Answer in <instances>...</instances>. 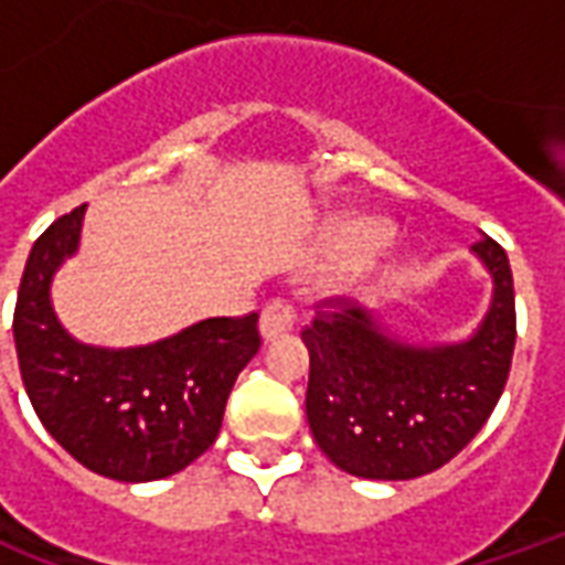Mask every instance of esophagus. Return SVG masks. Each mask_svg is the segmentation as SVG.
Listing matches in <instances>:
<instances>
[{
	"instance_id": "1",
	"label": "esophagus",
	"mask_w": 565,
	"mask_h": 565,
	"mask_svg": "<svg viewBox=\"0 0 565 565\" xmlns=\"http://www.w3.org/2000/svg\"><path fill=\"white\" fill-rule=\"evenodd\" d=\"M294 323L296 311L287 299H271L269 306L263 308V315H259V332H263V339H275V335L290 332Z\"/></svg>"
}]
</instances>
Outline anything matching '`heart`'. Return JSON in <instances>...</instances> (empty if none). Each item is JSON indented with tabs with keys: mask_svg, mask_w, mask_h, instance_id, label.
<instances>
[{
	"mask_svg": "<svg viewBox=\"0 0 565 565\" xmlns=\"http://www.w3.org/2000/svg\"><path fill=\"white\" fill-rule=\"evenodd\" d=\"M391 238V226L381 221H354L344 223L342 233L335 238V250H342L344 257H356L384 245Z\"/></svg>",
	"mask_w": 565,
	"mask_h": 565,
	"instance_id": "obj_1",
	"label": "heart"
}]
</instances>
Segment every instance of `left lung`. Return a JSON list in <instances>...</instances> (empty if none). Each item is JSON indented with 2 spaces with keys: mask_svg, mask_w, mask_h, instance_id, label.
Listing matches in <instances>:
<instances>
[{
  "mask_svg": "<svg viewBox=\"0 0 565 565\" xmlns=\"http://www.w3.org/2000/svg\"><path fill=\"white\" fill-rule=\"evenodd\" d=\"M472 254L493 278V299L466 342H405L379 315L344 299L320 308L302 330L311 356L308 426L342 472L372 481L436 472L497 408L518 335L514 281L490 235L475 242Z\"/></svg>",
  "mask_w": 565,
  "mask_h": 565,
  "instance_id": "obj_1",
  "label": "left lung"
}]
</instances>
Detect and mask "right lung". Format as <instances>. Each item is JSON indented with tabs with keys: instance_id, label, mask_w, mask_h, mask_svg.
I'll use <instances>...</instances> for the list:
<instances>
[{
	"instance_id": "1",
	"label": "right lung",
	"mask_w": 565,
	"mask_h": 565,
	"mask_svg": "<svg viewBox=\"0 0 565 565\" xmlns=\"http://www.w3.org/2000/svg\"><path fill=\"white\" fill-rule=\"evenodd\" d=\"M84 209L44 230L26 259L14 306L23 387L44 429L90 472L157 481L202 457L221 433L238 372L259 351L257 315L199 320L139 348L72 339L51 306V281L78 250Z\"/></svg>"
}]
</instances>
